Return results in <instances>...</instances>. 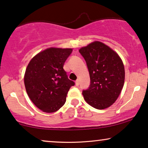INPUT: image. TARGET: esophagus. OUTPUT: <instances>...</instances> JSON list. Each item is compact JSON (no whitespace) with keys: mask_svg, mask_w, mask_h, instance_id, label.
Here are the masks:
<instances>
[{"mask_svg":"<svg viewBox=\"0 0 148 148\" xmlns=\"http://www.w3.org/2000/svg\"><path fill=\"white\" fill-rule=\"evenodd\" d=\"M75 85H76V86H78L79 85V80L77 79V80H76V82H75Z\"/></svg>","mask_w":148,"mask_h":148,"instance_id":"1","label":"esophagus"}]
</instances>
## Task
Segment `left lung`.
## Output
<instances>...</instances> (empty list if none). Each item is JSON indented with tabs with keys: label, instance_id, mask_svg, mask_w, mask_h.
<instances>
[{
	"label": "left lung",
	"instance_id": "left-lung-1",
	"mask_svg": "<svg viewBox=\"0 0 148 148\" xmlns=\"http://www.w3.org/2000/svg\"><path fill=\"white\" fill-rule=\"evenodd\" d=\"M90 77V86L83 91L84 100L91 106L103 110L114 104L125 83L123 60L114 50L102 42L94 41L81 48Z\"/></svg>",
	"mask_w": 148,
	"mask_h": 148
}]
</instances>
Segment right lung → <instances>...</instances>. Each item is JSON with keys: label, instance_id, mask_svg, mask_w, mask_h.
<instances>
[{"label": "right lung", "instance_id": "right-lung-1", "mask_svg": "<svg viewBox=\"0 0 148 148\" xmlns=\"http://www.w3.org/2000/svg\"><path fill=\"white\" fill-rule=\"evenodd\" d=\"M72 48L50 47L40 52L27 64L24 75L27 94L42 112L52 113L61 108L75 83L68 79L64 63Z\"/></svg>", "mask_w": 148, "mask_h": 148}]
</instances>
